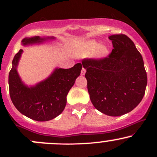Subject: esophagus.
<instances>
[{
	"instance_id": "obj_1",
	"label": "esophagus",
	"mask_w": 157,
	"mask_h": 157,
	"mask_svg": "<svg viewBox=\"0 0 157 157\" xmlns=\"http://www.w3.org/2000/svg\"><path fill=\"white\" fill-rule=\"evenodd\" d=\"M86 68H82V70H81V73H80V75H82V76H83V75H85V74H86Z\"/></svg>"
}]
</instances>
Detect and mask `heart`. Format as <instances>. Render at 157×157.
Returning a JSON list of instances; mask_svg holds the SVG:
<instances>
[{
  "label": "heart",
  "instance_id": "b5f03b06",
  "mask_svg": "<svg viewBox=\"0 0 157 157\" xmlns=\"http://www.w3.org/2000/svg\"><path fill=\"white\" fill-rule=\"evenodd\" d=\"M97 58H104L109 55V50L105 45H99L96 40L86 41L73 49V55L75 57H86L93 54Z\"/></svg>",
  "mask_w": 157,
  "mask_h": 157
}]
</instances>
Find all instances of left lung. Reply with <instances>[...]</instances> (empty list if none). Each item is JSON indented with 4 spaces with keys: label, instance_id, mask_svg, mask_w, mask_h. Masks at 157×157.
Here are the masks:
<instances>
[{
    "label": "left lung",
    "instance_id": "8db88e82",
    "mask_svg": "<svg viewBox=\"0 0 157 157\" xmlns=\"http://www.w3.org/2000/svg\"><path fill=\"white\" fill-rule=\"evenodd\" d=\"M113 48L108 57L85 58L88 91L95 109L118 117L139 105L147 86V74L141 54L128 36L112 35Z\"/></svg>",
    "mask_w": 157,
    "mask_h": 157
}]
</instances>
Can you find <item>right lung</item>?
Returning <instances> with one entry per match:
<instances>
[{
    "mask_svg": "<svg viewBox=\"0 0 157 157\" xmlns=\"http://www.w3.org/2000/svg\"><path fill=\"white\" fill-rule=\"evenodd\" d=\"M49 38V37H48ZM54 38V37H50ZM45 38L39 36L24 38L23 45L41 43ZM22 49L14 57L9 74L10 94L12 103L22 114L36 121H48L63 112L66 105V96L80 75L82 64L72 68H56L48 78L33 87H27L20 78L17 68Z\"/></svg>",
    "mask_w": 157,
    "mask_h": 157,
    "instance_id": "add662e5",
    "label": "right lung"
}]
</instances>
